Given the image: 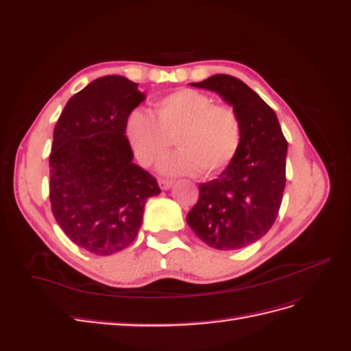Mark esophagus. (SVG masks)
<instances>
[{
	"label": "esophagus",
	"mask_w": 351,
	"mask_h": 351,
	"mask_svg": "<svg viewBox=\"0 0 351 351\" xmlns=\"http://www.w3.org/2000/svg\"><path fill=\"white\" fill-rule=\"evenodd\" d=\"M158 183H159V187H161L162 190H169L174 184L173 180H165V178H159Z\"/></svg>",
	"instance_id": "obj_1"
}]
</instances>
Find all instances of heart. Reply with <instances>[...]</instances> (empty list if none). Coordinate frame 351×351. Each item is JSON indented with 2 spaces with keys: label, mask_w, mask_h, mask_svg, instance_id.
Returning a JSON list of instances; mask_svg holds the SVG:
<instances>
[{
  "label": "heart",
  "mask_w": 351,
  "mask_h": 351,
  "mask_svg": "<svg viewBox=\"0 0 351 351\" xmlns=\"http://www.w3.org/2000/svg\"><path fill=\"white\" fill-rule=\"evenodd\" d=\"M156 119L143 110L127 117L125 136L143 167L154 165L176 137L180 149L159 164L168 176H212L236 156L241 141V123L234 110L214 105L208 95L182 89L156 104Z\"/></svg>",
  "instance_id": "heart-1"
}]
</instances>
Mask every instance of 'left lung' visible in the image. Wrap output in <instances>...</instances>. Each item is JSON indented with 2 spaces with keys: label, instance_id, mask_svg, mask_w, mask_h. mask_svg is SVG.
<instances>
[{
  "label": "left lung",
  "instance_id": "obj_1",
  "mask_svg": "<svg viewBox=\"0 0 351 351\" xmlns=\"http://www.w3.org/2000/svg\"><path fill=\"white\" fill-rule=\"evenodd\" d=\"M190 84L218 93L232 107L241 123V141L224 171L199 186L187 224L212 249L246 247L267 234L277 219L289 145L277 114L246 83L215 74Z\"/></svg>",
  "mask_w": 351,
  "mask_h": 351
}]
</instances>
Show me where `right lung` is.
<instances>
[{
  "mask_svg": "<svg viewBox=\"0 0 351 351\" xmlns=\"http://www.w3.org/2000/svg\"><path fill=\"white\" fill-rule=\"evenodd\" d=\"M124 76H104L73 95L54 129L49 155L52 214L79 247L108 256L136 239L146 200L161 193L133 162L125 136L146 95Z\"/></svg>",
  "mask_w": 351,
  "mask_h": 351,
  "instance_id": "obj_1",
  "label": "right lung"
}]
</instances>
